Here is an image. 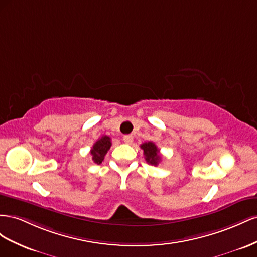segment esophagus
Listing matches in <instances>:
<instances>
[{
  "mask_svg": "<svg viewBox=\"0 0 257 257\" xmlns=\"http://www.w3.org/2000/svg\"><path fill=\"white\" fill-rule=\"evenodd\" d=\"M134 141V137L131 135H127V136H123V142L127 143V144H131Z\"/></svg>",
  "mask_w": 257,
  "mask_h": 257,
  "instance_id": "obj_1",
  "label": "esophagus"
}]
</instances>
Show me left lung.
Here are the masks:
<instances>
[{
  "mask_svg": "<svg viewBox=\"0 0 257 257\" xmlns=\"http://www.w3.org/2000/svg\"><path fill=\"white\" fill-rule=\"evenodd\" d=\"M141 149L143 150L145 160L148 161L150 165L157 166L159 164V161L161 160V156L155 143H153L151 141L145 142L141 144Z\"/></svg>",
  "mask_w": 257,
  "mask_h": 257,
  "instance_id": "8db88e82",
  "label": "left lung"
}]
</instances>
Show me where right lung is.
<instances>
[{
	"label": "right lung",
	"instance_id": "1",
	"mask_svg": "<svg viewBox=\"0 0 257 257\" xmlns=\"http://www.w3.org/2000/svg\"><path fill=\"white\" fill-rule=\"evenodd\" d=\"M111 145H112L111 138L107 136L101 137L99 140L93 144V146L91 148V151H90L93 163L100 165L102 161H103L105 154L107 153L109 148H111Z\"/></svg>",
	"mask_w": 257,
	"mask_h": 257
}]
</instances>
